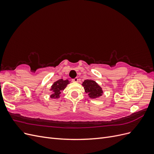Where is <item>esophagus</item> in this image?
<instances>
[{
  "instance_id": "34e87169",
  "label": "esophagus",
  "mask_w": 154,
  "mask_h": 154,
  "mask_svg": "<svg viewBox=\"0 0 154 154\" xmlns=\"http://www.w3.org/2000/svg\"><path fill=\"white\" fill-rule=\"evenodd\" d=\"M72 81L73 82H76V83H77V82H78V78H75L72 79Z\"/></svg>"
}]
</instances>
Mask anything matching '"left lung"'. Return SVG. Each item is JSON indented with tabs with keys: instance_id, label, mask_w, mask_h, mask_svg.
Listing matches in <instances>:
<instances>
[{
	"instance_id": "left-lung-1",
	"label": "left lung",
	"mask_w": 154,
	"mask_h": 154,
	"mask_svg": "<svg viewBox=\"0 0 154 154\" xmlns=\"http://www.w3.org/2000/svg\"><path fill=\"white\" fill-rule=\"evenodd\" d=\"M82 85L84 88L85 92L92 99L99 97L103 94L102 88L94 80H86L82 83Z\"/></svg>"
}]
</instances>
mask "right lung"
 I'll return each mask as SVG.
<instances>
[{
  "label": "right lung",
  "instance_id": "add662e5",
  "mask_svg": "<svg viewBox=\"0 0 154 154\" xmlns=\"http://www.w3.org/2000/svg\"><path fill=\"white\" fill-rule=\"evenodd\" d=\"M69 83V81L68 80H63V79H60L58 81L54 82L50 88V91H51V94L50 96L51 98H59L61 91L65 89V88L67 87Z\"/></svg>",
  "mask_w": 154,
  "mask_h": 154
}]
</instances>
